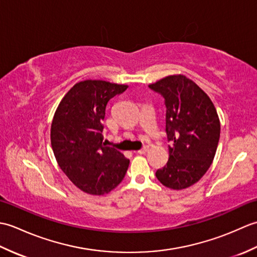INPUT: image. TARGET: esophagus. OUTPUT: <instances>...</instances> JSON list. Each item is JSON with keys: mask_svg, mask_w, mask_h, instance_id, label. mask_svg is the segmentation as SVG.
<instances>
[{"mask_svg": "<svg viewBox=\"0 0 257 257\" xmlns=\"http://www.w3.org/2000/svg\"><path fill=\"white\" fill-rule=\"evenodd\" d=\"M149 150V148H148V147H144V148L143 149H140V150H138L137 152H138V154H140V155H144V154H146V152L147 151H148Z\"/></svg>", "mask_w": 257, "mask_h": 257, "instance_id": "34e87169", "label": "esophagus"}]
</instances>
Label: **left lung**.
<instances>
[{"mask_svg":"<svg viewBox=\"0 0 257 257\" xmlns=\"http://www.w3.org/2000/svg\"><path fill=\"white\" fill-rule=\"evenodd\" d=\"M167 107L169 160L156 172L167 188L182 190L204 176L214 159L220 139V119L210 97L184 75H170L155 84Z\"/></svg>","mask_w":257,"mask_h":257,"instance_id":"obj_1","label":"left lung"}]
</instances>
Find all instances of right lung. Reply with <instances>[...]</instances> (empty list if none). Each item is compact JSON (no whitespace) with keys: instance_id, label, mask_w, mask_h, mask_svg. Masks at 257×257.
<instances>
[{"instance_id":"right-lung-1","label":"right lung","mask_w":257,"mask_h":257,"mask_svg":"<svg viewBox=\"0 0 257 257\" xmlns=\"http://www.w3.org/2000/svg\"><path fill=\"white\" fill-rule=\"evenodd\" d=\"M127 88L105 80L79 81L63 97L54 114L53 152L63 172L85 193H109L127 172L129 160L102 143L101 135L108 101Z\"/></svg>"}]
</instances>
